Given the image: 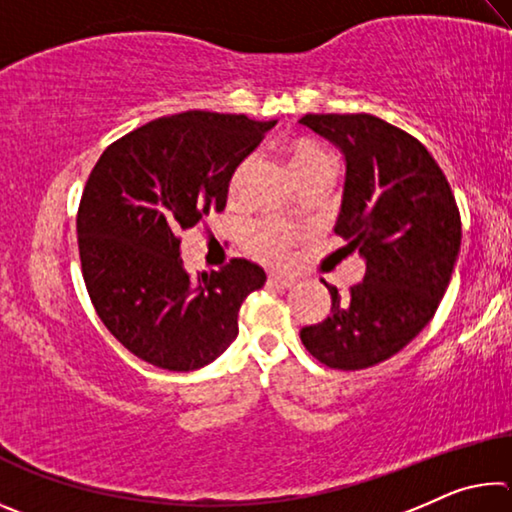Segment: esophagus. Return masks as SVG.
<instances>
[{"mask_svg": "<svg viewBox=\"0 0 512 512\" xmlns=\"http://www.w3.org/2000/svg\"><path fill=\"white\" fill-rule=\"evenodd\" d=\"M268 284H271V287H277V289H289V287H293V284H296V277L282 275V273H271V275H268Z\"/></svg>", "mask_w": 512, "mask_h": 512, "instance_id": "1", "label": "esophagus"}]
</instances>
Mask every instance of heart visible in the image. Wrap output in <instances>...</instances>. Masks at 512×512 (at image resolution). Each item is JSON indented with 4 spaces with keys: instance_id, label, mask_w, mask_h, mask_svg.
Segmentation results:
<instances>
[{
    "instance_id": "1",
    "label": "heart",
    "mask_w": 512,
    "mask_h": 512,
    "mask_svg": "<svg viewBox=\"0 0 512 512\" xmlns=\"http://www.w3.org/2000/svg\"><path fill=\"white\" fill-rule=\"evenodd\" d=\"M287 158L296 176L311 167H318V164H332V158H329V153L323 146L314 140H305V137H298V140H291L287 144ZM248 171L250 160H241L237 167L232 169L228 180V194L232 198L239 196L241 189H244ZM289 237V230L284 228L282 223L264 221L248 230L246 248L259 259H266V262H284V259H287Z\"/></svg>"
}]
</instances>
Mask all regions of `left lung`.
<instances>
[{
  "instance_id": "1",
  "label": "left lung",
  "mask_w": 512,
  "mask_h": 512,
  "mask_svg": "<svg viewBox=\"0 0 512 512\" xmlns=\"http://www.w3.org/2000/svg\"><path fill=\"white\" fill-rule=\"evenodd\" d=\"M343 153L345 183L334 232L359 250L366 275L348 296L329 289L325 320L300 329L329 368L363 370L418 336L443 300L461 250V214L424 146L372 115L300 119Z\"/></svg>"
}]
</instances>
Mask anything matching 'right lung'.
Returning <instances> with one entry per match:
<instances>
[{
    "label": "right lung",
    "mask_w": 512,
    "mask_h": 512,
    "mask_svg": "<svg viewBox=\"0 0 512 512\" xmlns=\"http://www.w3.org/2000/svg\"><path fill=\"white\" fill-rule=\"evenodd\" d=\"M277 124L189 110L110 144L85 183L76 235L83 280L108 332L151 366L189 372L239 334V309L264 287L248 259L189 275L183 230L221 212L232 169Z\"/></svg>",
    "instance_id": "add662e5"
}]
</instances>
